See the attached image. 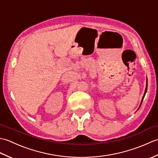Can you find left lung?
<instances>
[{
    "label": "left lung",
    "mask_w": 158,
    "mask_h": 158,
    "mask_svg": "<svg viewBox=\"0 0 158 158\" xmlns=\"http://www.w3.org/2000/svg\"><path fill=\"white\" fill-rule=\"evenodd\" d=\"M147 84H146V88H145V93H144V95H143V98H142L141 102H140V104L139 108H140V106H141V104H142V102H143V99H144V97H145V94H146V92H147ZM139 109H138V110H139Z\"/></svg>",
    "instance_id": "8db88e82"
}]
</instances>
